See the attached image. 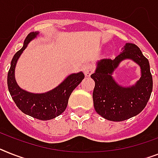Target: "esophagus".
<instances>
[{"label": "esophagus", "instance_id": "1", "mask_svg": "<svg viewBox=\"0 0 158 158\" xmlns=\"http://www.w3.org/2000/svg\"><path fill=\"white\" fill-rule=\"evenodd\" d=\"M94 71V66L91 64H86L83 67V72L86 77H89Z\"/></svg>", "mask_w": 158, "mask_h": 158}]
</instances>
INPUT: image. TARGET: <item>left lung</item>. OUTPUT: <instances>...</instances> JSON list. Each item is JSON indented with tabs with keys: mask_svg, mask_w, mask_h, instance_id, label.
I'll return each instance as SVG.
<instances>
[{
	"mask_svg": "<svg viewBox=\"0 0 158 158\" xmlns=\"http://www.w3.org/2000/svg\"><path fill=\"white\" fill-rule=\"evenodd\" d=\"M125 58H131L142 69V77L131 87L118 86L112 78V73ZM94 106L98 114L110 121H123L137 115L147 105L152 90V77L148 59L134 44H126L114 60L104 59L98 63L94 73Z\"/></svg>",
	"mask_w": 158,
	"mask_h": 158,
	"instance_id": "1",
	"label": "left lung"
}]
</instances>
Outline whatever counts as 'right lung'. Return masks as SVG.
Listing matches in <instances>:
<instances>
[{"label":"right lung","instance_id":"obj_1","mask_svg":"<svg viewBox=\"0 0 158 158\" xmlns=\"http://www.w3.org/2000/svg\"><path fill=\"white\" fill-rule=\"evenodd\" d=\"M37 35L38 32H31L27 35L23 47L12 59L8 73V88L15 104L23 113L40 120H49L64 111L72 92L84 79L85 75L81 72L71 74L56 88L44 94H31L22 89L14 78L15 66L27 44Z\"/></svg>","mask_w":158,"mask_h":158}]
</instances>
